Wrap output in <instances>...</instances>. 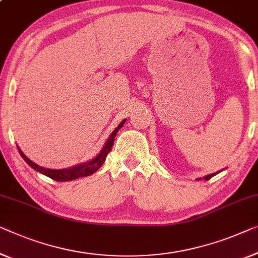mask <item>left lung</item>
Wrapping results in <instances>:
<instances>
[{
    "instance_id": "8db88e82",
    "label": "left lung",
    "mask_w": 258,
    "mask_h": 258,
    "mask_svg": "<svg viewBox=\"0 0 258 258\" xmlns=\"http://www.w3.org/2000/svg\"><path fill=\"white\" fill-rule=\"evenodd\" d=\"M217 174H218V172H214V174H211V175H207V176H205V177H204V178H205L206 180H209L210 178H212L213 176H215ZM199 179H201V178H198V180H199Z\"/></svg>"
}]
</instances>
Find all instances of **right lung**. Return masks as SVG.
Instances as JSON below:
<instances>
[{
    "label": "right lung",
    "mask_w": 258,
    "mask_h": 258,
    "mask_svg": "<svg viewBox=\"0 0 258 258\" xmlns=\"http://www.w3.org/2000/svg\"><path fill=\"white\" fill-rule=\"evenodd\" d=\"M125 121H126V119L125 120H122L120 124L118 125V127H116V130L111 133L109 139H107L105 142L104 147H103L101 153H99L98 155L95 157V159H92L91 161H89V162L79 164V166H75L73 168L61 169V170H53V169H46L43 167H39L38 164H36L31 160H29L28 157L23 154L21 149L18 148V151H19V154H21V156L24 159L25 162L28 163L31 168L34 169V170L41 172V174L47 176V177H49V178L56 180V182H68V180H73V179H76L80 177H86V176H89L91 174H94L95 171H97L98 169L102 167V164L104 163L106 155L110 153L111 148H112V146H113L114 138H116L118 131L120 130L122 127V125L125 124Z\"/></svg>",
    "instance_id": "1"
}]
</instances>
